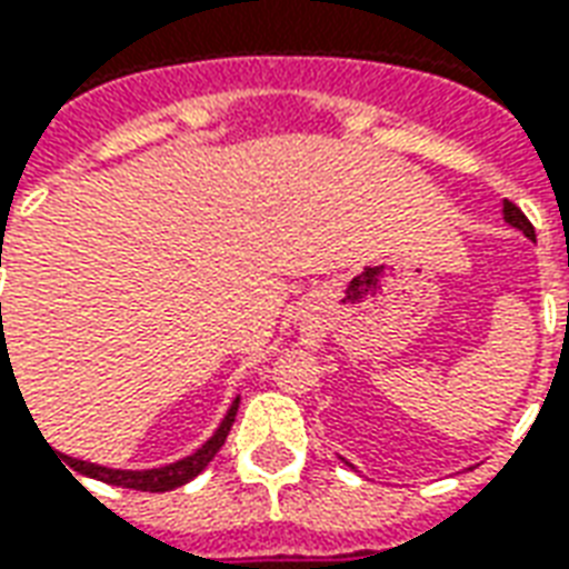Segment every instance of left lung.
<instances>
[{
	"label": "left lung",
	"instance_id": "left-lung-1",
	"mask_svg": "<svg viewBox=\"0 0 569 569\" xmlns=\"http://www.w3.org/2000/svg\"><path fill=\"white\" fill-rule=\"evenodd\" d=\"M500 213H503V222H509L512 229H519L521 234H525V238H531V241H537V234H533V226H531V222H528V217H525V213H521V210L516 208V204H512V201L503 199V208H500ZM347 465H349V461H347ZM349 467H352V465H349Z\"/></svg>",
	"mask_w": 569,
	"mask_h": 569
}]
</instances>
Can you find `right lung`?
I'll list each match as a JSON object with an SVG mask.
<instances>
[{
  "label": "right lung",
  "mask_w": 569,
  "mask_h": 569,
  "mask_svg": "<svg viewBox=\"0 0 569 569\" xmlns=\"http://www.w3.org/2000/svg\"><path fill=\"white\" fill-rule=\"evenodd\" d=\"M6 349L8 347L2 343V361H6ZM238 403H241V395H234V401H231V407L226 410V416H222V422L217 425V431H213L196 452H189V456L178 458V461H171V465L144 467V470H126V467H104L92 465V461H83V458L62 456L57 449H50V452H53V456H62V461H66L74 473L99 479V482H108V486L134 488V491H171V488L187 486L189 479L199 477L201 470L213 461V456L220 452L222 443H226V437H229L234 413H238Z\"/></svg>",
  "instance_id": "1"
}]
</instances>
